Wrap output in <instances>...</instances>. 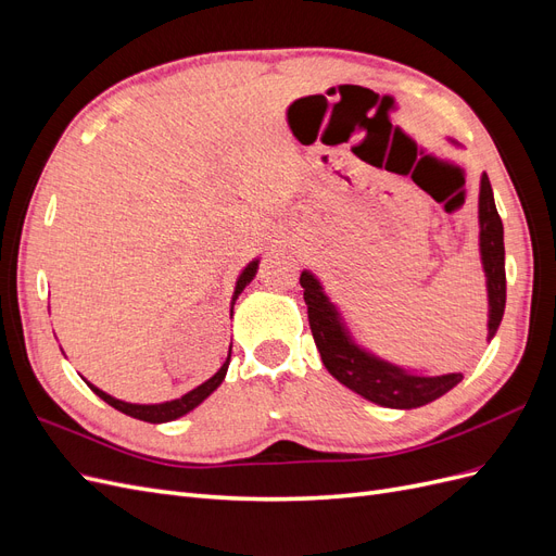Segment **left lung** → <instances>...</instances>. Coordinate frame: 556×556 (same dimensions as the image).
<instances>
[{
	"label": "left lung",
	"instance_id": "obj_1",
	"mask_svg": "<svg viewBox=\"0 0 556 556\" xmlns=\"http://www.w3.org/2000/svg\"><path fill=\"white\" fill-rule=\"evenodd\" d=\"M480 255L486 276V296H490V323H486V341L494 339L501 325L503 308H506V248H503V223L498 217L494 192L486 174L480 180ZM304 288L308 306V323L319 357L327 371L352 392L378 403L384 408H419L431 403L454 384L464 380L462 374L443 376H419L403 371V368L368 355L355 341L350 339L348 329L341 323V315L323 292V285L304 271L299 278Z\"/></svg>",
	"mask_w": 556,
	"mask_h": 556
}]
</instances>
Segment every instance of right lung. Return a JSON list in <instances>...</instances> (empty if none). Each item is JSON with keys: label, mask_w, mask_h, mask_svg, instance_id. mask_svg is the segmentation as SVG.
<instances>
[{"label": "right lung", "mask_w": 556, "mask_h": 556, "mask_svg": "<svg viewBox=\"0 0 556 556\" xmlns=\"http://www.w3.org/2000/svg\"><path fill=\"white\" fill-rule=\"evenodd\" d=\"M257 264H260L257 260L250 262V264L243 268V274L239 276L237 290H233V299H231V311H233V301L239 299V294L243 292L245 285H248L252 278H255ZM229 359H231V350H229V355H227V362L220 366V371H217L213 378H208L206 382H201L199 387H194L192 392L182 394L180 399L166 401V403H150V406H141V403H127V401H121V399H113L111 394L99 390V387L90 384L88 380H86V382H88V387H90V390H92L99 399H104V401L109 403V406H113L115 410H121V413H125V415H129V417H134V419H143V422H150V425H160V422H172V419H178V417H182L185 413L194 410L201 401H204L206 396H211V394L217 390V387H220V382L225 380Z\"/></svg>", "instance_id": "right-lung-1"}]
</instances>
